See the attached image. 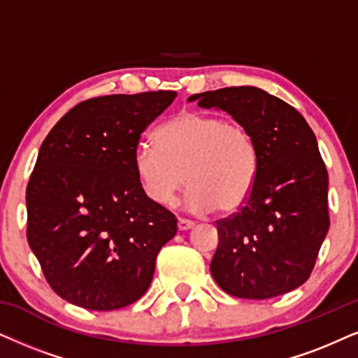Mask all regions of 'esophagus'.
I'll use <instances>...</instances> for the list:
<instances>
[{
  "instance_id": "esophagus-1",
  "label": "esophagus",
  "mask_w": 358,
  "mask_h": 358,
  "mask_svg": "<svg viewBox=\"0 0 358 358\" xmlns=\"http://www.w3.org/2000/svg\"><path fill=\"white\" fill-rule=\"evenodd\" d=\"M193 226H194L193 221L185 220V218L178 220V229H180V231H188V229H192Z\"/></svg>"
}]
</instances>
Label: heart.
Returning a JSON list of instances; mask_svg holds the SVG:
<instances>
[{"mask_svg": "<svg viewBox=\"0 0 358 358\" xmlns=\"http://www.w3.org/2000/svg\"><path fill=\"white\" fill-rule=\"evenodd\" d=\"M157 143L142 142L134 169L148 200L166 206L189 185L185 203L194 213L233 215L250 200L259 155L243 124L200 112H180L157 132Z\"/></svg>", "mask_w": 358, "mask_h": 358, "instance_id": "1", "label": "heart"}]
</instances>
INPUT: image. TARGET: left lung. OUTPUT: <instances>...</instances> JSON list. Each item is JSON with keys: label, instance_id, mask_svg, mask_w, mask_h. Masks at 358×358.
<instances>
[{"label": "left lung", "instance_id": "left-lung-1", "mask_svg": "<svg viewBox=\"0 0 358 358\" xmlns=\"http://www.w3.org/2000/svg\"><path fill=\"white\" fill-rule=\"evenodd\" d=\"M188 101L228 112L250 130L259 155L250 200L216 221L213 279L241 299H269L302 286L329 231V175L309 124L282 99L251 85Z\"/></svg>", "mask_w": 358, "mask_h": 358}]
</instances>
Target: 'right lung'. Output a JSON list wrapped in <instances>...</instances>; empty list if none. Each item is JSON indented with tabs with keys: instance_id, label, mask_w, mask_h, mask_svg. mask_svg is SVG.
Segmentation results:
<instances>
[{
	"instance_id": "obj_1",
	"label": "right lung",
	"mask_w": 358,
	"mask_h": 358,
	"mask_svg": "<svg viewBox=\"0 0 358 358\" xmlns=\"http://www.w3.org/2000/svg\"><path fill=\"white\" fill-rule=\"evenodd\" d=\"M175 97L158 90L89 99L44 138L26 189L28 243L49 286L71 304L120 309L150 286L176 218L142 192L134 152Z\"/></svg>"
}]
</instances>
